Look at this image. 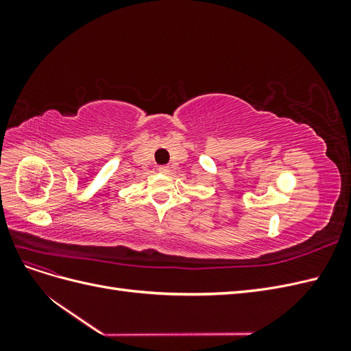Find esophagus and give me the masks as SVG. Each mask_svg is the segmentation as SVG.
Masks as SVG:
<instances>
[{"label":"esophagus","instance_id":"1","mask_svg":"<svg viewBox=\"0 0 351 351\" xmlns=\"http://www.w3.org/2000/svg\"><path fill=\"white\" fill-rule=\"evenodd\" d=\"M158 169H159V171H161V173H168V171H169V167H168V165H159Z\"/></svg>","mask_w":351,"mask_h":351}]
</instances>
